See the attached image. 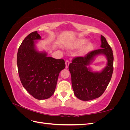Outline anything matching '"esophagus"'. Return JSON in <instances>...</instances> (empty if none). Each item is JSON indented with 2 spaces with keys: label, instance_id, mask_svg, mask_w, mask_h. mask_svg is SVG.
Here are the masks:
<instances>
[{
  "label": "esophagus",
  "instance_id": "obj_1",
  "mask_svg": "<svg viewBox=\"0 0 130 130\" xmlns=\"http://www.w3.org/2000/svg\"><path fill=\"white\" fill-rule=\"evenodd\" d=\"M69 61L68 60H66L65 62V63H66V68H68V66L69 64Z\"/></svg>",
  "mask_w": 130,
  "mask_h": 130
}]
</instances>
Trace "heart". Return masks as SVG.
I'll use <instances>...</instances> for the list:
<instances>
[{
	"label": "heart",
	"mask_w": 130,
	"mask_h": 130,
	"mask_svg": "<svg viewBox=\"0 0 130 130\" xmlns=\"http://www.w3.org/2000/svg\"><path fill=\"white\" fill-rule=\"evenodd\" d=\"M86 42V41L85 40H80V41L76 42V43H75L73 44V46L75 47V48H78V47H80V46L83 45L84 44H85ZM87 48L89 49L90 48V45H88Z\"/></svg>",
	"instance_id": "1"
}]
</instances>
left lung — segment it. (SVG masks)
Returning <instances> with one entry per match:
<instances>
[{"label": "left lung", "instance_id": "left-lung-1", "mask_svg": "<svg viewBox=\"0 0 130 130\" xmlns=\"http://www.w3.org/2000/svg\"><path fill=\"white\" fill-rule=\"evenodd\" d=\"M101 42V48L90 52L84 57H74L69 66L74 94L81 100L88 101L100 97L111 81L113 71V51L102 35ZM100 54L107 57V66L100 73L93 72L87 67L94 57Z\"/></svg>", "mask_w": 130, "mask_h": 130}]
</instances>
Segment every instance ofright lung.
Listing matches in <instances>:
<instances>
[{"mask_svg": "<svg viewBox=\"0 0 130 130\" xmlns=\"http://www.w3.org/2000/svg\"><path fill=\"white\" fill-rule=\"evenodd\" d=\"M41 38L37 31L27 35L18 49L17 62L23 87L35 99L44 100L54 93L58 75L66 64L63 59L47 57L46 53L35 49L34 41Z\"/></svg>", "mask_w": 130, "mask_h": 130, "instance_id": "add662e5", "label": "right lung"}]
</instances>
